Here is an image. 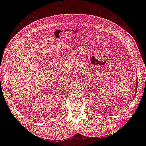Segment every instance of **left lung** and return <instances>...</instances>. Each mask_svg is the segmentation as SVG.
<instances>
[{
  "label": "left lung",
  "mask_w": 146,
  "mask_h": 146,
  "mask_svg": "<svg viewBox=\"0 0 146 146\" xmlns=\"http://www.w3.org/2000/svg\"><path fill=\"white\" fill-rule=\"evenodd\" d=\"M136 82H137V84H136V90H137V86H138V80H137V79H136ZM137 92V91H136Z\"/></svg>",
  "instance_id": "1"
}]
</instances>
